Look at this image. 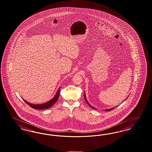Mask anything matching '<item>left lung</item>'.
<instances>
[{
    "mask_svg": "<svg viewBox=\"0 0 152 152\" xmlns=\"http://www.w3.org/2000/svg\"><path fill=\"white\" fill-rule=\"evenodd\" d=\"M84 96V99H85V100H86V102H87V104H88V105H89L90 107H92V108H94V107H92L91 105H90V104H89V103H88V102H87V100H86V97H85V95ZM113 109H114V108H112V109H107V110H106V111H111V110H113Z\"/></svg>",
    "mask_w": 152,
    "mask_h": 152,
    "instance_id": "left-lung-1",
    "label": "left lung"
}]
</instances>
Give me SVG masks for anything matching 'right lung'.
Returning <instances> with one entry per match:
<instances>
[{
  "label": "right lung",
  "instance_id": "right-lung-1",
  "mask_svg": "<svg viewBox=\"0 0 152 152\" xmlns=\"http://www.w3.org/2000/svg\"><path fill=\"white\" fill-rule=\"evenodd\" d=\"M60 89L59 88V90H58L55 96L50 101L45 103V104H40V105H36V104H30L28 102L25 101V100H23L29 106L34 109H39V110H41V109H48L49 107H52V105H54V104L57 101L58 99V97H59V94H60Z\"/></svg>",
  "mask_w": 152,
  "mask_h": 152
}]
</instances>
